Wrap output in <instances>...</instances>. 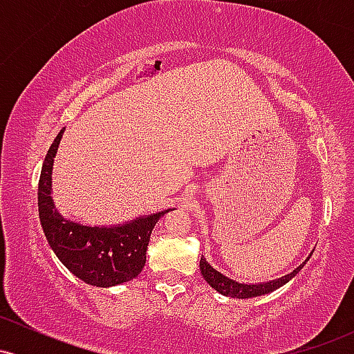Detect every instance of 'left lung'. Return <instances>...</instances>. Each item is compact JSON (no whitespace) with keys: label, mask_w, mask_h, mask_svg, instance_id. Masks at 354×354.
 <instances>
[{"label":"left lung","mask_w":354,"mask_h":354,"mask_svg":"<svg viewBox=\"0 0 354 354\" xmlns=\"http://www.w3.org/2000/svg\"><path fill=\"white\" fill-rule=\"evenodd\" d=\"M308 259H310V256H308ZM308 259H306V261H308ZM306 261H304L303 265H299L298 268H296V270L291 271L290 274H284L278 279H271V281L256 283V284L254 283L253 284H251V283H239V281H236V279H233V278H230V276L223 274L221 271H218L216 268H213L208 261H206L205 256H201V259H200V271H201L203 278H205V281L208 283L211 288H214V290H216L219 295L230 296V298L246 299V298H254V296L268 295V293H271V291L281 288L283 284H286L291 278H295V276L298 274V271L301 270L304 265H306Z\"/></svg>","instance_id":"1"}]
</instances>
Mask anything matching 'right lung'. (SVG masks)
I'll return each instance as SVG.
<instances>
[{"mask_svg":"<svg viewBox=\"0 0 354 354\" xmlns=\"http://www.w3.org/2000/svg\"><path fill=\"white\" fill-rule=\"evenodd\" d=\"M64 128L48 149L38 185V211L51 250L81 281L109 288L131 281L146 263L151 231L173 208L138 216L113 226H88L64 218L51 196V173Z\"/></svg>","mask_w":354,"mask_h":354,"instance_id":"right-lung-1","label":"right lung"}]
</instances>
